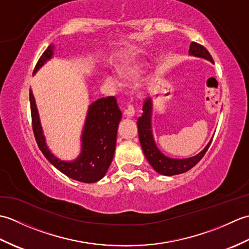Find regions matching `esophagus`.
Instances as JSON below:
<instances>
[{
	"label": "esophagus",
	"instance_id": "1",
	"mask_svg": "<svg viewBox=\"0 0 249 249\" xmlns=\"http://www.w3.org/2000/svg\"><path fill=\"white\" fill-rule=\"evenodd\" d=\"M124 114L127 116V118H133V116L135 115V109L133 106L129 105L128 107L124 110Z\"/></svg>",
	"mask_w": 249,
	"mask_h": 249
}]
</instances>
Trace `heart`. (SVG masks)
I'll return each instance as SVG.
<instances>
[{
    "label": "heart",
    "mask_w": 249,
    "mask_h": 249,
    "mask_svg": "<svg viewBox=\"0 0 249 249\" xmlns=\"http://www.w3.org/2000/svg\"><path fill=\"white\" fill-rule=\"evenodd\" d=\"M142 68V62L139 60H133L126 63L125 65L121 67V76L127 80H131L140 75ZM106 82L112 87H118L120 84V77L116 73H110V75L106 76Z\"/></svg>",
    "instance_id": "1"
}]
</instances>
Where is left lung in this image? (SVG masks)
I'll list each match as a JSON object with an SVG mask.
<instances>
[{"instance_id":"obj_1","label":"left lung","mask_w":249,"mask_h":249,"mask_svg":"<svg viewBox=\"0 0 249 249\" xmlns=\"http://www.w3.org/2000/svg\"><path fill=\"white\" fill-rule=\"evenodd\" d=\"M188 54L190 56L199 57V59H203L206 61H210L211 63H214L212 56L209 53V51L206 50L203 46H201L197 43H194V41L189 46ZM142 111H143L142 116H140L138 121H137L140 144L147 161H149L152 168L154 169L157 173L166 177H172L176 176V174L184 173L188 171L189 169H192L196 163L204 156L206 151L209 149L211 142H212V139L209 141V143L205 145L202 151L199 152L198 154L195 156L187 158H172L166 156L160 149H158L154 139V134H153L152 98H149L144 103L143 107H142Z\"/></svg>"}]
</instances>
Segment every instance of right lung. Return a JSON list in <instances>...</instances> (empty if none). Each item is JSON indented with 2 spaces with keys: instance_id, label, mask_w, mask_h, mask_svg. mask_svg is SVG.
I'll list each match as a JSON object with an SVG mask.
<instances>
[{
  "instance_id": "add662e5",
  "label": "right lung",
  "mask_w": 249,
  "mask_h": 249,
  "mask_svg": "<svg viewBox=\"0 0 249 249\" xmlns=\"http://www.w3.org/2000/svg\"><path fill=\"white\" fill-rule=\"evenodd\" d=\"M54 51V45H49L37 62L34 73L53 57ZM30 104L36 142L51 165L78 182L95 183L102 179L113 160L118 127L122 119V112L115 97L100 98L89 106L80 136V153L72 160H61L51 152L47 144L32 89H30Z\"/></svg>"
}]
</instances>
